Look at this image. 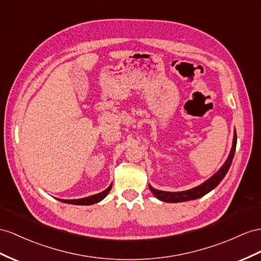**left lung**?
Here are the masks:
<instances>
[{"label":"left lung","instance_id":"8db88e82","mask_svg":"<svg viewBox=\"0 0 261 261\" xmlns=\"http://www.w3.org/2000/svg\"><path fill=\"white\" fill-rule=\"evenodd\" d=\"M236 143H237V136H236V131L235 135H233V142H232V148L230 151V154L227 159V161L225 164L222 166L215 175L212 176L210 179L203 184H200L199 186H196V188L189 190V191H184V192H163V191H159L153 189L152 186L149 185V188L151 192L154 194L156 198L160 200H163V202L166 203H178V202H186V200H192V199H197L199 197H202L206 195L207 193H210L212 190H214L216 186L222 182V179L225 177L226 173L228 172L233 155H235V151H236Z\"/></svg>","mask_w":261,"mask_h":261}]
</instances>
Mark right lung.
I'll list each match as a JSON object with an SVG mask.
<instances>
[{
	"instance_id": "add662e5",
	"label": "right lung",
	"mask_w": 261,
	"mask_h": 261,
	"mask_svg": "<svg viewBox=\"0 0 261 261\" xmlns=\"http://www.w3.org/2000/svg\"><path fill=\"white\" fill-rule=\"evenodd\" d=\"M111 186H112V184L109 186L108 189L105 190L103 192L99 193V194H96V195H91L89 197H85V198H80V199H59V200H61V202H63V203L75 204V205H91V204L98 203L102 198H105L106 195L110 192Z\"/></svg>"
}]
</instances>
